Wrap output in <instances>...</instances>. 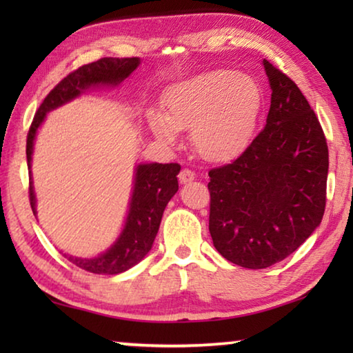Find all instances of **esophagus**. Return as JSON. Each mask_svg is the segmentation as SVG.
I'll return each mask as SVG.
<instances>
[{
  "label": "esophagus",
  "instance_id": "obj_1",
  "mask_svg": "<svg viewBox=\"0 0 353 353\" xmlns=\"http://www.w3.org/2000/svg\"><path fill=\"white\" fill-rule=\"evenodd\" d=\"M191 181H194V172L188 170V168H183L181 172H179V182L181 183H188Z\"/></svg>",
  "mask_w": 353,
  "mask_h": 353
}]
</instances>
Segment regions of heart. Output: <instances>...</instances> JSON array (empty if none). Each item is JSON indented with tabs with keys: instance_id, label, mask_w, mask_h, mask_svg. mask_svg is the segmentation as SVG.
I'll return each instance as SVG.
<instances>
[{
	"instance_id": "heart-1",
	"label": "heart",
	"mask_w": 353,
	"mask_h": 353,
	"mask_svg": "<svg viewBox=\"0 0 353 353\" xmlns=\"http://www.w3.org/2000/svg\"><path fill=\"white\" fill-rule=\"evenodd\" d=\"M263 107L255 79L232 70H212L166 90L163 113H149L154 134L174 143L177 130H190L191 145L210 162H227L252 140Z\"/></svg>"
}]
</instances>
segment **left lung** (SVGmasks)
<instances>
[{
    "mask_svg": "<svg viewBox=\"0 0 353 353\" xmlns=\"http://www.w3.org/2000/svg\"><path fill=\"white\" fill-rule=\"evenodd\" d=\"M271 85L266 126L229 165L208 171V230L225 260L263 270L291 255L325 210L328 148L294 81L263 61Z\"/></svg>",
    "mask_w": 353,
    "mask_h": 353,
    "instance_id": "8db88e82",
    "label": "left lung"
}]
</instances>
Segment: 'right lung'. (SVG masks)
Masks as SVG:
<instances>
[{"label":"right lung","instance_id":"right-lung-1","mask_svg":"<svg viewBox=\"0 0 353 353\" xmlns=\"http://www.w3.org/2000/svg\"><path fill=\"white\" fill-rule=\"evenodd\" d=\"M139 65V57H103L97 62L82 65L77 70L71 71L48 93L39 110L35 112L26 140L29 202H31L34 214L35 194L31 176V155L35 134H37L40 124L43 123L46 113L77 98L90 87L118 85ZM179 171H181L179 163H146L137 166L132 199H130L126 224H124V229L117 243L109 250H105L99 256H94V259H77V256L71 255L65 256L83 271L104 274V276H115V274L124 272L141 261L143 256L152 248L166 204L179 190Z\"/></svg>","mask_w":353,"mask_h":353}]
</instances>
